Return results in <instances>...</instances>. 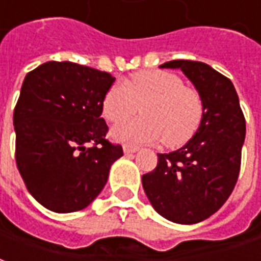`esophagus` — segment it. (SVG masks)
Instances as JSON below:
<instances>
[{
  "mask_svg": "<svg viewBox=\"0 0 261 261\" xmlns=\"http://www.w3.org/2000/svg\"><path fill=\"white\" fill-rule=\"evenodd\" d=\"M138 150H139V147H136V146H129V145L123 146V151H125V154L136 153Z\"/></svg>",
  "mask_w": 261,
  "mask_h": 261,
  "instance_id": "1",
  "label": "esophagus"
}]
</instances>
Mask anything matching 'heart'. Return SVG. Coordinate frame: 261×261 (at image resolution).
Returning <instances> with one entry per match:
<instances>
[{
	"label": "heart",
	"mask_w": 261,
	"mask_h": 261,
	"mask_svg": "<svg viewBox=\"0 0 261 261\" xmlns=\"http://www.w3.org/2000/svg\"><path fill=\"white\" fill-rule=\"evenodd\" d=\"M138 105L143 116L114 127V139L132 145L163 139L166 146L177 147L193 138L204 116L199 92L163 70L139 71L126 84H114L102 98V115L119 123L134 115Z\"/></svg>",
	"instance_id": "1"
}]
</instances>
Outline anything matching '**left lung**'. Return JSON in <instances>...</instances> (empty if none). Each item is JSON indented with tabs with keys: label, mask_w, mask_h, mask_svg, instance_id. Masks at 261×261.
I'll return each instance as SVG.
<instances>
[{
	"label": "left lung",
	"mask_w": 261,
	"mask_h": 261,
	"mask_svg": "<svg viewBox=\"0 0 261 261\" xmlns=\"http://www.w3.org/2000/svg\"><path fill=\"white\" fill-rule=\"evenodd\" d=\"M204 102L197 132L181 149L159 153L156 169L142 184L151 206L171 222L191 225L210 218L232 194L238 181L246 121L232 81L201 62L171 60Z\"/></svg>",
	"instance_id": "obj_1"
}]
</instances>
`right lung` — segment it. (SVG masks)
I'll return each instance as SVG.
<instances>
[{"label": "right lung", "mask_w": 261, "mask_h": 261, "mask_svg": "<svg viewBox=\"0 0 261 261\" xmlns=\"http://www.w3.org/2000/svg\"><path fill=\"white\" fill-rule=\"evenodd\" d=\"M110 73L71 62L29 71L14 111L16 167L28 191L57 214L84 210L107 184L122 146L105 139ZM92 144V146H88Z\"/></svg>", "instance_id": "1"}]
</instances>
